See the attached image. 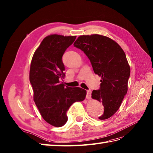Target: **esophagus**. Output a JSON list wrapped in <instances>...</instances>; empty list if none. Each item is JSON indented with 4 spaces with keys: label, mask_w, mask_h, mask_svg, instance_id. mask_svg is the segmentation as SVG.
<instances>
[{
    "label": "esophagus",
    "mask_w": 153,
    "mask_h": 153,
    "mask_svg": "<svg viewBox=\"0 0 153 153\" xmlns=\"http://www.w3.org/2000/svg\"><path fill=\"white\" fill-rule=\"evenodd\" d=\"M91 93H92L91 91H87L86 98H87V99H88V100H90V99H91Z\"/></svg>",
    "instance_id": "esophagus-1"
}]
</instances>
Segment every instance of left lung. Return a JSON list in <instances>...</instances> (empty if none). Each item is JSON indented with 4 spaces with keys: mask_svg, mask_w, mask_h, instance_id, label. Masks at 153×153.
I'll list each match as a JSON object with an SVG mask.
<instances>
[{
    "mask_svg": "<svg viewBox=\"0 0 153 153\" xmlns=\"http://www.w3.org/2000/svg\"><path fill=\"white\" fill-rule=\"evenodd\" d=\"M89 59L94 72L101 76L100 89L94 90L92 98L102 102L104 114L99 119L114 115L128 91L130 68L125 52L112 39L99 34L83 35L74 44Z\"/></svg>",
    "mask_w": 153,
    "mask_h": 153,
    "instance_id": "left-lung-1",
    "label": "left lung"
}]
</instances>
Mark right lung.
Masks as SVG:
<instances>
[{"label":"right lung","mask_w":153,"mask_h":153,"mask_svg":"<svg viewBox=\"0 0 153 153\" xmlns=\"http://www.w3.org/2000/svg\"><path fill=\"white\" fill-rule=\"evenodd\" d=\"M76 38V36L58 34L45 37L34 52L30 64L29 79L34 102L43 119L55 127L65 125L71 105L83 101L86 97L87 92L83 88L65 87L60 81L65 76L62 55Z\"/></svg>","instance_id":"obj_1"}]
</instances>
